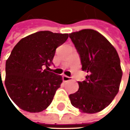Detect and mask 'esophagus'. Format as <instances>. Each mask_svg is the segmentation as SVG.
Wrapping results in <instances>:
<instances>
[{
	"mask_svg": "<svg viewBox=\"0 0 130 130\" xmlns=\"http://www.w3.org/2000/svg\"><path fill=\"white\" fill-rule=\"evenodd\" d=\"M63 80L64 82H68V81L72 80V78L68 77L67 75H63Z\"/></svg>",
	"mask_w": 130,
	"mask_h": 130,
	"instance_id": "34e87169",
	"label": "esophagus"
}]
</instances>
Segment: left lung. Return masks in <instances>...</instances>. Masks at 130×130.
<instances>
[{
    "mask_svg": "<svg viewBox=\"0 0 130 130\" xmlns=\"http://www.w3.org/2000/svg\"><path fill=\"white\" fill-rule=\"evenodd\" d=\"M80 56L85 80L78 82L79 90L69 95L73 106L79 111L95 113L112 102L122 77L117 50L101 33L85 29L69 34Z\"/></svg>",
    "mask_w": 130,
    "mask_h": 130,
    "instance_id": "obj_1",
    "label": "left lung"
}]
</instances>
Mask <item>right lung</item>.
Instances as JSON below:
<instances>
[{
  "label": "right lung",
  "mask_w": 130,
  "mask_h": 130,
  "mask_svg": "<svg viewBox=\"0 0 130 130\" xmlns=\"http://www.w3.org/2000/svg\"><path fill=\"white\" fill-rule=\"evenodd\" d=\"M69 34L40 31L22 38L6 63L5 86L8 95L21 109L43 111L52 102L62 83V76L49 72L56 49Z\"/></svg>",
  "instance_id": "1"
}]
</instances>
